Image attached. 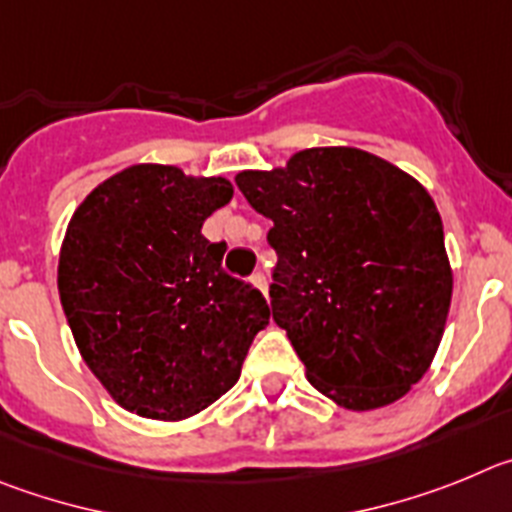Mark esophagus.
Listing matches in <instances>:
<instances>
[{
	"instance_id": "obj_1",
	"label": "esophagus",
	"mask_w": 512,
	"mask_h": 512,
	"mask_svg": "<svg viewBox=\"0 0 512 512\" xmlns=\"http://www.w3.org/2000/svg\"><path fill=\"white\" fill-rule=\"evenodd\" d=\"M250 283L255 285L257 290H262V293H265V290H267V278H265V273H255V275H252V278H250Z\"/></svg>"
}]
</instances>
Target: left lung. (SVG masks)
Listing matches in <instances>:
<instances>
[{
  "label": "left lung",
  "instance_id": "1",
  "mask_svg": "<svg viewBox=\"0 0 512 512\" xmlns=\"http://www.w3.org/2000/svg\"><path fill=\"white\" fill-rule=\"evenodd\" d=\"M234 181L273 222L270 308L308 382L349 411L403 398L434 362L454 285L426 188L357 147H311Z\"/></svg>",
  "mask_w": 512,
  "mask_h": 512
}]
</instances>
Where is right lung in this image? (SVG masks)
<instances>
[{
	"label": "right lung",
	"mask_w": 512,
	"mask_h": 512,
	"mask_svg": "<svg viewBox=\"0 0 512 512\" xmlns=\"http://www.w3.org/2000/svg\"><path fill=\"white\" fill-rule=\"evenodd\" d=\"M232 193L227 178L142 163L73 211L58 293L78 352L124 411L155 421L201 413L239 380L270 321L260 290L222 270L227 245L201 234Z\"/></svg>",
	"instance_id": "obj_1"
}]
</instances>
